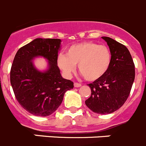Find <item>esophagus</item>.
Masks as SVG:
<instances>
[{
	"label": "esophagus",
	"mask_w": 146,
	"mask_h": 146,
	"mask_svg": "<svg viewBox=\"0 0 146 146\" xmlns=\"http://www.w3.org/2000/svg\"><path fill=\"white\" fill-rule=\"evenodd\" d=\"M74 86L75 88H79L82 86V84H81V83H78V82H74Z\"/></svg>",
	"instance_id": "34e87169"
}]
</instances>
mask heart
Returning a JSON list of instances; mask_svg holds the SVG:
<instances>
[{"instance_id":"heart-1","label":"heart","mask_w":146,"mask_h":146,"mask_svg":"<svg viewBox=\"0 0 146 146\" xmlns=\"http://www.w3.org/2000/svg\"><path fill=\"white\" fill-rule=\"evenodd\" d=\"M111 60L112 54L108 47L87 42L72 45L66 50V54H59L57 63L68 77L78 64V69L86 80L95 81L106 74Z\"/></svg>"}]
</instances>
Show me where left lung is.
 <instances>
[{"mask_svg":"<svg viewBox=\"0 0 146 146\" xmlns=\"http://www.w3.org/2000/svg\"><path fill=\"white\" fill-rule=\"evenodd\" d=\"M112 54L111 64L106 74L88 84L91 95L86 106L98 114H110L122 107L135 80V64L129 50L110 37L103 36Z\"/></svg>","mask_w":146,"mask_h":146,"instance_id":"obj_1","label":"left lung"}]
</instances>
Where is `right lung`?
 <instances>
[{
	"instance_id": "right-lung-1",
	"label": "right lung",
	"mask_w": 146,
	"mask_h": 146,
	"mask_svg": "<svg viewBox=\"0 0 146 146\" xmlns=\"http://www.w3.org/2000/svg\"><path fill=\"white\" fill-rule=\"evenodd\" d=\"M61 40L38 38L17 52L11 65L10 82L19 104L31 114L48 116L58 108L64 94L74 88V83L63 78L58 66V52ZM43 57L48 69L39 71L33 59Z\"/></svg>"
}]
</instances>
